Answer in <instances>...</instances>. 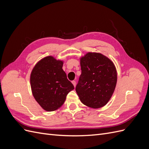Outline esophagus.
<instances>
[{"label": "esophagus", "instance_id": "1", "mask_svg": "<svg viewBox=\"0 0 149 149\" xmlns=\"http://www.w3.org/2000/svg\"><path fill=\"white\" fill-rule=\"evenodd\" d=\"M72 83H73V84L74 85V86L75 87L76 86V81H72Z\"/></svg>", "mask_w": 149, "mask_h": 149}]
</instances>
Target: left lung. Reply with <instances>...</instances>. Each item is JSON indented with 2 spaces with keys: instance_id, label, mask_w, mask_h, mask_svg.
Masks as SVG:
<instances>
[{
  "instance_id": "1",
  "label": "left lung",
  "mask_w": 149,
  "mask_h": 149,
  "mask_svg": "<svg viewBox=\"0 0 149 149\" xmlns=\"http://www.w3.org/2000/svg\"><path fill=\"white\" fill-rule=\"evenodd\" d=\"M81 74L76 91L84 105L97 109L105 106L113 94L117 71L112 61L99 53H88L80 60Z\"/></svg>"
}]
</instances>
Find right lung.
<instances>
[{
  "mask_svg": "<svg viewBox=\"0 0 149 149\" xmlns=\"http://www.w3.org/2000/svg\"><path fill=\"white\" fill-rule=\"evenodd\" d=\"M63 62L52 56L39 61L30 75L31 91L35 100L47 111L60 108L65 101L67 94L74 86L67 79L62 69Z\"/></svg>",
  "mask_w": 149,
  "mask_h": 149,
  "instance_id": "1",
  "label": "right lung"
}]
</instances>
